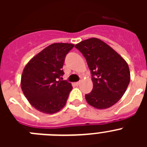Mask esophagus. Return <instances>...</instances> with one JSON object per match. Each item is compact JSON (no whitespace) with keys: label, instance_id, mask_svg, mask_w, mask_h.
<instances>
[{"label":"esophagus","instance_id":"1","mask_svg":"<svg viewBox=\"0 0 147 147\" xmlns=\"http://www.w3.org/2000/svg\"><path fill=\"white\" fill-rule=\"evenodd\" d=\"M80 84H81V82H77L75 83V85H76V86H79V85H80Z\"/></svg>","mask_w":147,"mask_h":147}]
</instances>
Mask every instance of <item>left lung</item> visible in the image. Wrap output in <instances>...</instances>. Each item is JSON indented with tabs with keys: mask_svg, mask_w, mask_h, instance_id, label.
<instances>
[{
	"mask_svg": "<svg viewBox=\"0 0 147 147\" xmlns=\"http://www.w3.org/2000/svg\"><path fill=\"white\" fill-rule=\"evenodd\" d=\"M86 59L93 90L85 95L90 106L103 110L112 107L125 93L130 81L127 62L110 45L98 38L83 40L75 45Z\"/></svg>",
	"mask_w": 147,
	"mask_h": 147,
	"instance_id": "1",
	"label": "left lung"
}]
</instances>
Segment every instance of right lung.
<instances>
[{
	"mask_svg": "<svg viewBox=\"0 0 147 147\" xmlns=\"http://www.w3.org/2000/svg\"><path fill=\"white\" fill-rule=\"evenodd\" d=\"M71 43H53L30 59L21 76V89L27 100L40 112L53 114L64 107L72 85L60 80ZM62 78V77H61Z\"/></svg>",
	"mask_w": 147,
	"mask_h": 147,
	"instance_id": "1",
	"label": "right lung"
}]
</instances>
